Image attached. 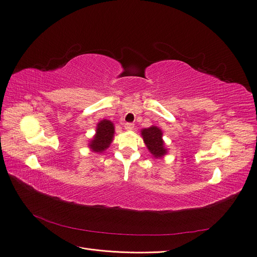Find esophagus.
<instances>
[{"mask_svg": "<svg viewBox=\"0 0 257 257\" xmlns=\"http://www.w3.org/2000/svg\"><path fill=\"white\" fill-rule=\"evenodd\" d=\"M133 128H135V124H133V122H126V124H125V129L126 130H132Z\"/></svg>", "mask_w": 257, "mask_h": 257, "instance_id": "1", "label": "esophagus"}]
</instances>
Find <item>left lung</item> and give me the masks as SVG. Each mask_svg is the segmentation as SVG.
I'll list each match as a JSON object with an SVG mask.
<instances>
[{"mask_svg":"<svg viewBox=\"0 0 257 257\" xmlns=\"http://www.w3.org/2000/svg\"><path fill=\"white\" fill-rule=\"evenodd\" d=\"M142 136L145 144L147 145V148L156 159L161 158V156L167 153L164 146V141L162 139L163 133L161 129H159L155 126H152L150 128L144 129L142 131Z\"/></svg>","mask_w":257,"mask_h":257,"instance_id":"left-lung-1","label":"left lung"}]
</instances>
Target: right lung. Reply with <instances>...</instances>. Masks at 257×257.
I'll list each match as a JSON object with an SVG mask.
<instances>
[{
    "label": "right lung",
    "instance_id": "add662e5",
    "mask_svg": "<svg viewBox=\"0 0 257 257\" xmlns=\"http://www.w3.org/2000/svg\"><path fill=\"white\" fill-rule=\"evenodd\" d=\"M114 133L113 124L110 120L103 119L97 124L96 135L91 141L90 148L94 152H102L109 147L110 143L112 142Z\"/></svg>",
    "mask_w": 257,
    "mask_h": 257
}]
</instances>
